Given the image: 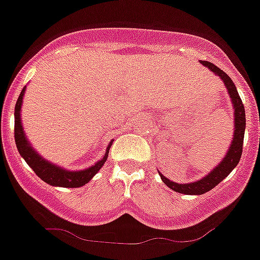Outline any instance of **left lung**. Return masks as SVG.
Wrapping results in <instances>:
<instances>
[{
	"label": "left lung",
	"mask_w": 260,
	"mask_h": 260,
	"mask_svg": "<svg viewBox=\"0 0 260 260\" xmlns=\"http://www.w3.org/2000/svg\"><path fill=\"white\" fill-rule=\"evenodd\" d=\"M201 63L206 68L210 69L212 73H215L219 78H221L222 82L225 84V88L228 89V93L231 96L232 104H233L234 109V134L233 139H232V144L229 147L228 153L224 156L219 165L213 168L212 171L203 177L202 180L195 181V182L190 183H177L173 181L168 180L167 177L162 176L160 172V177H161L162 182L169 187V189L174 190L177 192L186 195H202L204 192L212 190L215 186L219 185L225 177L228 176L234 168L237 167L238 161H240L241 155H242V146H243V135H245V126H246V114H245V107L242 104L240 95L237 92V88L234 86L233 80L229 78L226 73L215 66L213 63L208 61H201Z\"/></svg>",
	"instance_id": "8db88e82"
}]
</instances>
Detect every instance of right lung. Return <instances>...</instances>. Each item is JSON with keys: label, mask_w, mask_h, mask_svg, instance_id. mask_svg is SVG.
<instances>
[{"label": "right lung", "mask_w": 260, "mask_h": 260, "mask_svg": "<svg viewBox=\"0 0 260 260\" xmlns=\"http://www.w3.org/2000/svg\"><path fill=\"white\" fill-rule=\"evenodd\" d=\"M24 92H26V87H23L22 92H20L19 98L17 100V104H15V112H14V117H15L14 137H15V144H17V148L19 151L20 156L26 160V162L29 165L32 171L35 172L36 176L40 177L41 180L47 182L48 185L59 186V187H80V186L88 183L91 178L102 169L104 162L107 161L108 153H109L108 151H109L112 142L108 146L104 157L102 160H99L95 165L87 168V169H83V171L70 172L68 169L58 167V165H54L52 162L47 161L45 158L41 157L32 148V146L27 141L26 134L23 132L22 121H20V108H22Z\"/></svg>", "instance_id": "1"}]
</instances>
